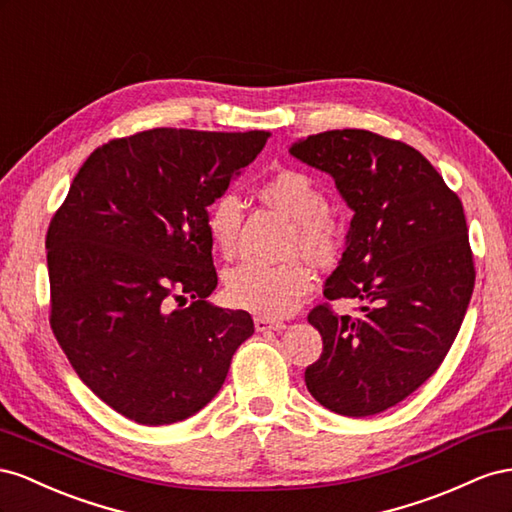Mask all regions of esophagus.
I'll use <instances>...</instances> for the list:
<instances>
[{
    "instance_id": "34e87169",
    "label": "esophagus",
    "mask_w": 512,
    "mask_h": 512,
    "mask_svg": "<svg viewBox=\"0 0 512 512\" xmlns=\"http://www.w3.org/2000/svg\"><path fill=\"white\" fill-rule=\"evenodd\" d=\"M255 328L257 332H270V330H283L285 324L283 321H272L266 317H255Z\"/></svg>"
}]
</instances>
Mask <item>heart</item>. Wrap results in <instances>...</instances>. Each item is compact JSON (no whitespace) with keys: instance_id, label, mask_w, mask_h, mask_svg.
<instances>
[{"instance_id":"obj_1","label":"heart","mask_w":512,"mask_h":512,"mask_svg":"<svg viewBox=\"0 0 512 512\" xmlns=\"http://www.w3.org/2000/svg\"><path fill=\"white\" fill-rule=\"evenodd\" d=\"M259 195L272 208L296 221L291 248L302 251L317 264H328L339 255L341 227L328 214V197L313 175L283 169L259 186ZM206 229L212 244L225 257L236 253L242 229V201L238 195H218L208 208ZM229 300L240 309L279 319L298 309L313 289V272L302 261L268 264L244 259L225 274Z\"/></svg>"}]
</instances>
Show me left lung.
<instances>
[{"label": "left lung", "mask_w": 512, "mask_h": 512, "mask_svg": "<svg viewBox=\"0 0 512 512\" xmlns=\"http://www.w3.org/2000/svg\"><path fill=\"white\" fill-rule=\"evenodd\" d=\"M289 154L330 173L354 210L324 296L364 302L358 319L309 313L324 352L304 382L334 414L373 416L425 384L461 328L476 279L461 199L412 145L369 130H326Z\"/></svg>", "instance_id": "8db88e82"}]
</instances>
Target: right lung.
I'll list each match as a JSON object with an SVG mask.
<instances>
[{
    "label": "right lung",
    "mask_w": 512,
    "mask_h": 512,
    "mask_svg": "<svg viewBox=\"0 0 512 512\" xmlns=\"http://www.w3.org/2000/svg\"><path fill=\"white\" fill-rule=\"evenodd\" d=\"M268 137L152 128L113 139L85 160L51 218L55 339L81 382L139 425L206 407L255 332L246 311L208 302L218 279L206 214Z\"/></svg>",
    "instance_id": "add662e5"
}]
</instances>
